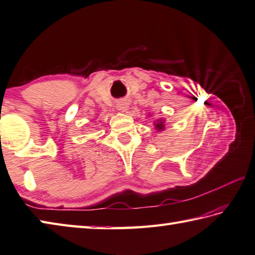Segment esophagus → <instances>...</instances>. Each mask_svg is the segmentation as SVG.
Instances as JSON below:
<instances>
[{
	"mask_svg": "<svg viewBox=\"0 0 255 255\" xmlns=\"http://www.w3.org/2000/svg\"><path fill=\"white\" fill-rule=\"evenodd\" d=\"M117 108H118V111H121V112L125 113V112H127V111H128V108H129V104H128L126 101L121 102V103L118 104Z\"/></svg>",
	"mask_w": 255,
	"mask_h": 255,
	"instance_id": "34e87169",
	"label": "esophagus"
}]
</instances>
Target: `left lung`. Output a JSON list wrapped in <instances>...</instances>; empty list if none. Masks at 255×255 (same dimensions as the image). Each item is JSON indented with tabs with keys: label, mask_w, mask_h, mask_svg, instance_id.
<instances>
[{
	"label": "left lung",
	"mask_w": 255,
	"mask_h": 255,
	"mask_svg": "<svg viewBox=\"0 0 255 255\" xmlns=\"http://www.w3.org/2000/svg\"><path fill=\"white\" fill-rule=\"evenodd\" d=\"M164 122H166V119L164 118H159L153 122V126L156 128L157 131L160 132L164 130Z\"/></svg>",
	"instance_id": "left-lung-1"
}]
</instances>
